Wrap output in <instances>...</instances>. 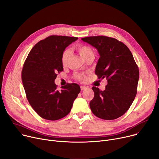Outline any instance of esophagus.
<instances>
[{"instance_id": "34e87169", "label": "esophagus", "mask_w": 159, "mask_h": 159, "mask_svg": "<svg viewBox=\"0 0 159 159\" xmlns=\"http://www.w3.org/2000/svg\"><path fill=\"white\" fill-rule=\"evenodd\" d=\"M87 89V88H86V86H80V89H81V90H84V89Z\"/></svg>"}]
</instances>
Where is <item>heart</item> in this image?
Segmentation results:
<instances>
[{"instance_id":"obj_1","label":"heart","mask_w":159,"mask_h":159,"mask_svg":"<svg viewBox=\"0 0 159 159\" xmlns=\"http://www.w3.org/2000/svg\"><path fill=\"white\" fill-rule=\"evenodd\" d=\"M75 49H77V51L79 52V53L86 59V58L89 56L90 55L93 54V50L90 47L88 46L84 45V44H78L75 47ZM71 52L70 50L68 49H66L64 50V52L62 53L61 55V63L63 66H66L68 64V60L70 58ZM76 78L81 81H84L86 80V77L84 74H77Z\"/></svg>"}]
</instances>
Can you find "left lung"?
Wrapping results in <instances>:
<instances>
[{
  "label": "left lung",
  "mask_w": 159,
  "mask_h": 159,
  "mask_svg": "<svg viewBox=\"0 0 159 159\" xmlns=\"http://www.w3.org/2000/svg\"><path fill=\"white\" fill-rule=\"evenodd\" d=\"M81 39L97 49L100 58L95 74L107 80L104 91L92 87L95 96L89 102L91 110L100 119H117L128 110L137 95L138 66L129 48L117 39L102 35Z\"/></svg>",
  "instance_id": "1"
}]
</instances>
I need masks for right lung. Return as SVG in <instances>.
<instances>
[{"label":"right lung","instance_id":"obj_1","mask_svg":"<svg viewBox=\"0 0 159 159\" xmlns=\"http://www.w3.org/2000/svg\"><path fill=\"white\" fill-rule=\"evenodd\" d=\"M77 37L51 35L39 41L29 53L23 65L22 80L28 101L42 118L61 119L68 115L80 93L75 83L57 89V73L63 71L61 55Z\"/></svg>","mask_w":159,"mask_h":159}]
</instances>
